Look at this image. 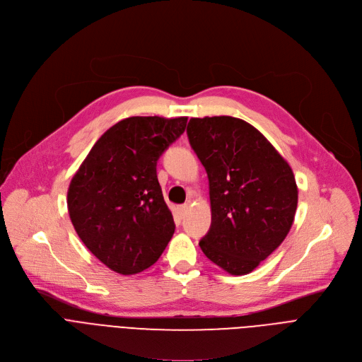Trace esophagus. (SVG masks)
Returning a JSON list of instances; mask_svg holds the SVG:
<instances>
[{
	"label": "esophagus",
	"mask_w": 362,
	"mask_h": 362,
	"mask_svg": "<svg viewBox=\"0 0 362 362\" xmlns=\"http://www.w3.org/2000/svg\"><path fill=\"white\" fill-rule=\"evenodd\" d=\"M177 211H178V214H180L181 217H184V216L187 214V211H188V204H180V206L177 207Z\"/></svg>",
	"instance_id": "esophagus-1"
}]
</instances>
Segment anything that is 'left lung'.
I'll return each mask as SVG.
<instances>
[{
    "label": "left lung",
    "instance_id": "1",
    "mask_svg": "<svg viewBox=\"0 0 362 362\" xmlns=\"http://www.w3.org/2000/svg\"><path fill=\"white\" fill-rule=\"evenodd\" d=\"M187 134L209 177L211 226L202 251L232 275L249 274L291 229L294 174L267 137L240 119L192 117Z\"/></svg>",
    "mask_w": 362,
    "mask_h": 362
}]
</instances>
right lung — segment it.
I'll list each match as a JSON object with an SVG mask.
<instances>
[{
  "label": "right lung",
  "mask_w": 362,
  "mask_h": 362,
  "mask_svg": "<svg viewBox=\"0 0 362 362\" xmlns=\"http://www.w3.org/2000/svg\"><path fill=\"white\" fill-rule=\"evenodd\" d=\"M187 117H129L93 146L68 188V211L84 245L115 272L153 265L175 223L158 182L156 162L184 133Z\"/></svg>",
  "instance_id": "right-lung-1"
}]
</instances>
